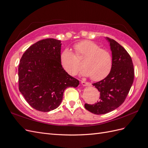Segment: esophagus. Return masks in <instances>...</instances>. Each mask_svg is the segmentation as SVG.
I'll list each match as a JSON object with an SVG mask.
<instances>
[{"mask_svg":"<svg viewBox=\"0 0 148 148\" xmlns=\"http://www.w3.org/2000/svg\"><path fill=\"white\" fill-rule=\"evenodd\" d=\"M81 83H82V86H90V85H91L90 83H88V82H85V81H84V80L82 81Z\"/></svg>","mask_w":148,"mask_h":148,"instance_id":"obj_1","label":"esophagus"}]
</instances>
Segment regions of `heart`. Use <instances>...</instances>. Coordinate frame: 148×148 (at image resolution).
I'll return each mask as SVG.
<instances>
[{
	"label": "heart",
	"instance_id": "obj_1",
	"mask_svg": "<svg viewBox=\"0 0 148 148\" xmlns=\"http://www.w3.org/2000/svg\"><path fill=\"white\" fill-rule=\"evenodd\" d=\"M74 48L75 54L65 49L60 55V63L67 73L71 75L77 73L82 68L79 60L84 59L83 74L89 76L94 81H99L110 73L113 60L108 50L89 40L79 42Z\"/></svg>",
	"mask_w": 148,
	"mask_h": 148
}]
</instances>
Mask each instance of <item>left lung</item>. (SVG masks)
Masks as SVG:
<instances>
[{
  "mask_svg": "<svg viewBox=\"0 0 148 148\" xmlns=\"http://www.w3.org/2000/svg\"><path fill=\"white\" fill-rule=\"evenodd\" d=\"M112 55V67L110 73L101 81L93 83L100 92L99 101L95 104H85V109L97 114H105L123 104L134 80L132 58L125 49L115 40L106 38Z\"/></svg>",
  "mask_w": 148,
  "mask_h": 148,
  "instance_id": "obj_1",
  "label": "left lung"
}]
</instances>
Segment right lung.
<instances>
[{"label":"right lung","instance_id":"obj_1","mask_svg":"<svg viewBox=\"0 0 148 148\" xmlns=\"http://www.w3.org/2000/svg\"><path fill=\"white\" fill-rule=\"evenodd\" d=\"M61 41L47 38L31 45L18 66L19 90L34 109L49 112L59 106L65 89L79 81L67 73L60 63Z\"/></svg>","mask_w":148,"mask_h":148}]
</instances>
